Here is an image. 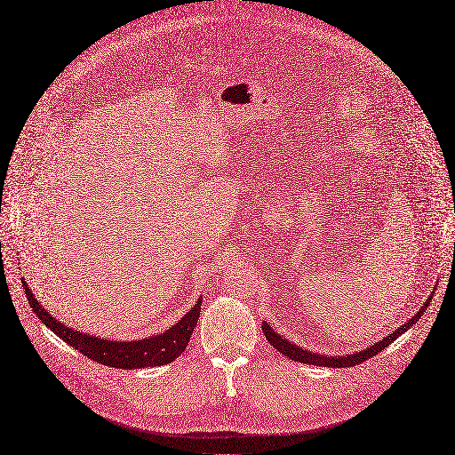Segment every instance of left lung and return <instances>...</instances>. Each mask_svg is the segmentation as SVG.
I'll return each mask as SVG.
<instances>
[{
	"label": "left lung",
	"mask_w": 455,
	"mask_h": 455,
	"mask_svg": "<svg viewBox=\"0 0 455 455\" xmlns=\"http://www.w3.org/2000/svg\"><path fill=\"white\" fill-rule=\"evenodd\" d=\"M435 289V287H434ZM434 298V294H431L426 301L424 306L417 311L415 316H411L407 322H403L402 326L398 330H395L391 335L383 337L381 340H378L376 344L369 346V348H363L359 352H354V354H346V355H323V354H315V352H309V350H304L301 346L294 344V342H289L283 335H279L274 331V328H270L268 322H263V331H265V337L268 339V342L274 346V348L277 352L283 354L285 357L296 361V363H306V364H316V366H330V369H346V366H355V364H361L363 361L371 359L374 355H378L381 350H385L388 344H391L393 340H396L402 333H405L413 323L419 322V318L424 315L429 299Z\"/></svg>",
	"instance_id": "8db88e82"
}]
</instances>
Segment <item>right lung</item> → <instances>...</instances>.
<instances>
[{
  "label": "right lung",
  "mask_w": 455,
  "mask_h": 455,
  "mask_svg": "<svg viewBox=\"0 0 455 455\" xmlns=\"http://www.w3.org/2000/svg\"><path fill=\"white\" fill-rule=\"evenodd\" d=\"M21 283H24L29 306L57 337H60L64 342L70 344L72 348L79 350L89 359L107 366H115V369H149V366H161L178 359L188 346L192 330L196 328L202 313V298H198L194 307H190L188 313L170 330L139 340H115L64 326V323H60L40 306V301L35 298L24 279H21Z\"/></svg>",
  "instance_id": "1"
}]
</instances>
